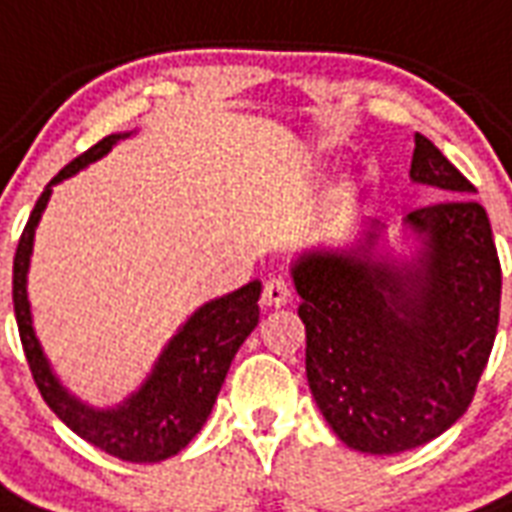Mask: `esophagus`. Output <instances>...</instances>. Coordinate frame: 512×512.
Returning <instances> with one entry per match:
<instances>
[{"label":"esophagus","mask_w":512,"mask_h":512,"mask_svg":"<svg viewBox=\"0 0 512 512\" xmlns=\"http://www.w3.org/2000/svg\"><path fill=\"white\" fill-rule=\"evenodd\" d=\"M289 300H292V286H289V281H283V278H270V281L264 283L261 302H264L267 308H283Z\"/></svg>","instance_id":"1"}]
</instances>
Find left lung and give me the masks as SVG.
<instances>
[{
  "label": "left lung",
  "instance_id": "1",
  "mask_svg": "<svg viewBox=\"0 0 512 512\" xmlns=\"http://www.w3.org/2000/svg\"><path fill=\"white\" fill-rule=\"evenodd\" d=\"M412 182L445 199L406 215L420 251H308L292 278L305 324V374L316 406L352 450L393 455L431 442L469 409L494 349L502 267L475 185L425 136H414Z\"/></svg>",
  "mask_w": 512,
  "mask_h": 512
}]
</instances>
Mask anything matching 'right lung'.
Segmentation results:
<instances>
[{
	"mask_svg": "<svg viewBox=\"0 0 512 512\" xmlns=\"http://www.w3.org/2000/svg\"><path fill=\"white\" fill-rule=\"evenodd\" d=\"M128 136L130 133H114L98 141L84 155L70 160L40 193L13 259V308L29 371L35 376L43 401L54 409L59 420L103 453L133 464H155L188 447L190 439L201 431V425L207 423L234 354L259 324L261 283L251 281L226 297L204 302L163 349L147 382L119 406L92 409L78 401L76 395L67 393L40 349L26 300V272L37 220L46 210L51 185L100 160L119 138Z\"/></svg>",
	"mask_w": 512,
	"mask_h": 512,
	"instance_id": "right-lung-1",
	"label": "right lung"
}]
</instances>
